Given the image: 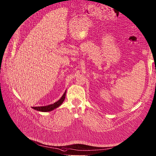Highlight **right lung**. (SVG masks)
Here are the masks:
<instances>
[{
    "label": "right lung",
    "mask_w": 156,
    "mask_h": 156,
    "mask_svg": "<svg viewBox=\"0 0 156 156\" xmlns=\"http://www.w3.org/2000/svg\"><path fill=\"white\" fill-rule=\"evenodd\" d=\"M66 92V91H65L64 94L63 95V96L61 97V98L58 101H57L56 102L54 103L53 104H51V105H47V106L33 107L32 108L33 109L36 110H37V111H39V112H47L53 110L54 109H55V108H58V107H59L62 104V103H63V102L64 101V100L65 99Z\"/></svg>",
    "instance_id": "obj_1"
}]
</instances>
